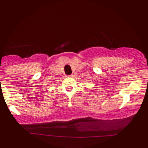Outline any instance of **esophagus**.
<instances>
[{"mask_svg": "<svg viewBox=\"0 0 148 148\" xmlns=\"http://www.w3.org/2000/svg\"><path fill=\"white\" fill-rule=\"evenodd\" d=\"M69 77H73V75H69Z\"/></svg>", "mask_w": 148, "mask_h": 148, "instance_id": "1", "label": "esophagus"}]
</instances>
